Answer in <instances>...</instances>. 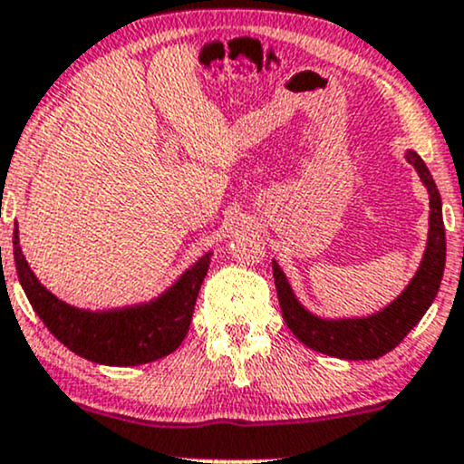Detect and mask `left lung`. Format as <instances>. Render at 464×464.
Listing matches in <instances>:
<instances>
[{
	"label": "left lung",
	"mask_w": 464,
	"mask_h": 464,
	"mask_svg": "<svg viewBox=\"0 0 464 464\" xmlns=\"http://www.w3.org/2000/svg\"><path fill=\"white\" fill-rule=\"evenodd\" d=\"M406 160L421 176L430 193V232L421 266L408 288L382 313L362 319H319L310 314L293 295L285 274L274 260V280L282 317L288 330L310 350L328 353L345 361H373L384 356L404 341V336L421 321L430 304L437 297L445 269V226L440 210V195L426 162L415 151H408Z\"/></svg>",
	"instance_id": "left-lung-1"
}]
</instances>
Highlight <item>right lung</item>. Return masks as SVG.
Masks as SVG:
<instances>
[{
    "mask_svg": "<svg viewBox=\"0 0 464 464\" xmlns=\"http://www.w3.org/2000/svg\"><path fill=\"white\" fill-rule=\"evenodd\" d=\"M13 247L21 286L47 330L78 356L112 367L154 362L178 350L188 332L199 286L210 265V254L201 256L165 295L143 306L91 313L60 302L36 280L21 254L16 227Z\"/></svg>",
    "mask_w": 464,
    "mask_h": 464,
    "instance_id": "1",
    "label": "right lung"
}]
</instances>
